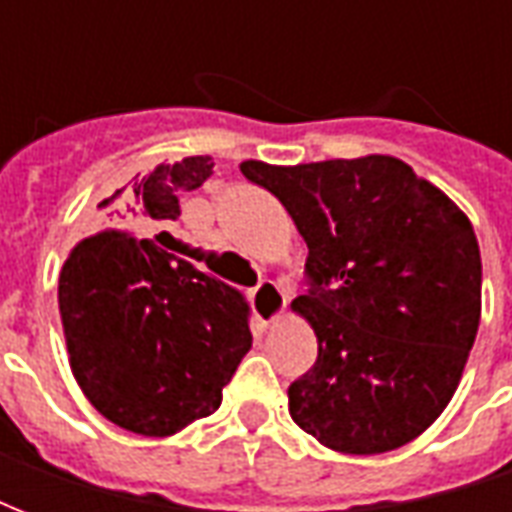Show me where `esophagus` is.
Returning <instances> with one entry per match:
<instances>
[{"mask_svg":"<svg viewBox=\"0 0 512 512\" xmlns=\"http://www.w3.org/2000/svg\"><path fill=\"white\" fill-rule=\"evenodd\" d=\"M285 304H288V296H285V290L279 288L277 282H260L252 293V312H255V318L260 326H271V323L277 321L279 315L285 312Z\"/></svg>","mask_w":512,"mask_h":512,"instance_id":"obj_1","label":"esophagus"}]
</instances>
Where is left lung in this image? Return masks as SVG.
<instances>
[{"label":"left lung","mask_w":512,"mask_h":512,"mask_svg":"<svg viewBox=\"0 0 512 512\" xmlns=\"http://www.w3.org/2000/svg\"><path fill=\"white\" fill-rule=\"evenodd\" d=\"M307 241L293 301L318 337L290 417L329 450L378 455L428 430L458 389L480 326L483 263L455 202L392 156L296 167L244 161Z\"/></svg>","instance_id":"1"}]
</instances>
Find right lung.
I'll return each mask as SVG.
<instances>
[{
    "label": "right lung",
    "mask_w": 512,
    "mask_h": 512,
    "mask_svg": "<svg viewBox=\"0 0 512 512\" xmlns=\"http://www.w3.org/2000/svg\"><path fill=\"white\" fill-rule=\"evenodd\" d=\"M213 175L208 156L136 175L117 205L126 230L73 246L60 271L62 332L71 370L109 422L142 436H172L211 417L252 348L244 296L189 260L169 255L150 227L178 219L180 197Z\"/></svg>",
    "instance_id": "add662e5"
}]
</instances>
